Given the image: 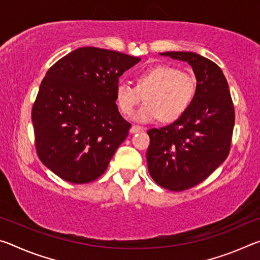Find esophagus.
<instances>
[{
	"label": "esophagus",
	"mask_w": 260,
	"mask_h": 260,
	"mask_svg": "<svg viewBox=\"0 0 260 260\" xmlns=\"http://www.w3.org/2000/svg\"><path fill=\"white\" fill-rule=\"evenodd\" d=\"M141 131H143V128L141 126H138V125H132V127H131V129H129V132L132 134H135V133H139V132H141Z\"/></svg>",
	"instance_id": "34e87169"
}]
</instances>
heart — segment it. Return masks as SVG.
Returning <instances> with one entry per match:
<instances>
[{
    "label": "heart",
    "mask_w": 260,
    "mask_h": 260,
    "mask_svg": "<svg viewBox=\"0 0 260 260\" xmlns=\"http://www.w3.org/2000/svg\"><path fill=\"white\" fill-rule=\"evenodd\" d=\"M135 82V87L119 83L114 94L118 108L125 116H131L142 99L146 101L133 116L139 122H152L159 118L165 122L179 119L190 107L196 93L195 77L167 64L146 68L136 74Z\"/></svg>",
    "instance_id": "obj_1"
}]
</instances>
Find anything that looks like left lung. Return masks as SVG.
Returning <instances> with one entry per match:
<instances>
[{
	"label": "left lung",
	"instance_id": "1",
	"mask_svg": "<svg viewBox=\"0 0 260 260\" xmlns=\"http://www.w3.org/2000/svg\"><path fill=\"white\" fill-rule=\"evenodd\" d=\"M160 56L187 63L196 77V93L179 119L148 131V169L160 187L181 191L203 181L230 153L235 122L234 105L225 76L217 64L190 51Z\"/></svg>",
	"mask_w": 260,
	"mask_h": 260
}]
</instances>
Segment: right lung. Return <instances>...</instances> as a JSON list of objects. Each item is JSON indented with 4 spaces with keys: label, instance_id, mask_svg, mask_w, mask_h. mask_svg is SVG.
Returning a JSON list of instances; mask_svg holds the SVG:
<instances>
[{
    "label": "right lung",
    "instance_id": "add662e5",
    "mask_svg": "<svg viewBox=\"0 0 260 260\" xmlns=\"http://www.w3.org/2000/svg\"><path fill=\"white\" fill-rule=\"evenodd\" d=\"M141 58L82 47L52 65L32 109L38 156L47 169L71 183L101 177L131 124L118 111L119 77Z\"/></svg>",
    "mask_w": 260,
    "mask_h": 260
}]
</instances>
